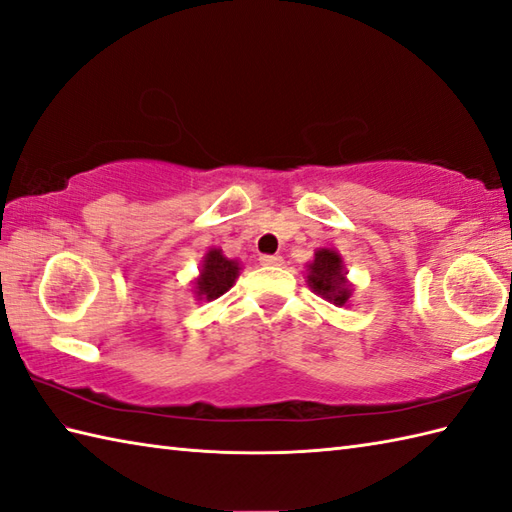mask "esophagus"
I'll return each mask as SVG.
<instances>
[{
    "label": "esophagus",
    "mask_w": 512,
    "mask_h": 512,
    "mask_svg": "<svg viewBox=\"0 0 512 512\" xmlns=\"http://www.w3.org/2000/svg\"><path fill=\"white\" fill-rule=\"evenodd\" d=\"M259 262H262V266H281V264H284V257H281V255H262V257H259Z\"/></svg>",
    "instance_id": "1"
}]
</instances>
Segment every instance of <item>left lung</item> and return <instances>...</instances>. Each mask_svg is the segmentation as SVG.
<instances>
[{
	"label": "left lung",
	"mask_w": 512,
	"mask_h": 512,
	"mask_svg": "<svg viewBox=\"0 0 512 512\" xmlns=\"http://www.w3.org/2000/svg\"><path fill=\"white\" fill-rule=\"evenodd\" d=\"M345 275L343 257L334 248H319L308 264V286L314 295L339 308L352 297V284L345 279Z\"/></svg>",
	"instance_id": "1"
}]
</instances>
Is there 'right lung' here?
Returning <instances> with one entry per match:
<instances>
[{"label": "right lung", "mask_w": 512, "mask_h": 512, "mask_svg": "<svg viewBox=\"0 0 512 512\" xmlns=\"http://www.w3.org/2000/svg\"><path fill=\"white\" fill-rule=\"evenodd\" d=\"M239 277V262L222 255L220 248H211L202 259L200 277L195 279V297L213 301L233 288Z\"/></svg>", "instance_id": "1"}]
</instances>
